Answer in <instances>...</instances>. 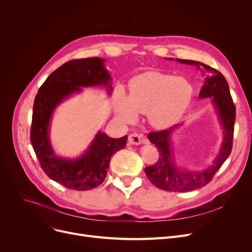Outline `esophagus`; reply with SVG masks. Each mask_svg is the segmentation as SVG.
Here are the masks:
<instances>
[{
  "mask_svg": "<svg viewBox=\"0 0 252 252\" xmlns=\"http://www.w3.org/2000/svg\"><path fill=\"white\" fill-rule=\"evenodd\" d=\"M128 142L133 145H140L142 143L148 144V141L146 139H144L143 136H141L137 133H133V134L128 135Z\"/></svg>",
  "mask_w": 252,
  "mask_h": 252,
  "instance_id": "34e87169",
  "label": "esophagus"
}]
</instances>
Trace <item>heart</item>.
I'll return each mask as SVG.
<instances>
[{
	"instance_id": "1",
	"label": "heart",
	"mask_w": 252,
	"mask_h": 252,
	"mask_svg": "<svg viewBox=\"0 0 252 252\" xmlns=\"http://www.w3.org/2000/svg\"><path fill=\"white\" fill-rule=\"evenodd\" d=\"M191 98L192 87L186 79L160 72H147L133 79L129 97H121L116 113L125 122L135 121L137 112L147 113L152 126L165 128L182 117Z\"/></svg>"
}]
</instances>
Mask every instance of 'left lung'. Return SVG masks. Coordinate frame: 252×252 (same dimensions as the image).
<instances>
[{"label": "left lung", "mask_w": 252, "mask_h": 252, "mask_svg": "<svg viewBox=\"0 0 252 252\" xmlns=\"http://www.w3.org/2000/svg\"><path fill=\"white\" fill-rule=\"evenodd\" d=\"M169 59L173 60V58ZM177 61L184 64L196 65L197 68L203 71L205 82L200 90L199 98H211L222 126L223 140L220 153L213 164L203 171L190 173V171L179 169L174 160L173 149H171V134L179 127V125L163 130L151 131L148 134V139L156 146L159 152V158L156 163L145 168V174L154 186L161 190L188 192L207 185L231 154L236 107L230 94L228 82L220 71L201 62L184 59H177Z\"/></svg>", "instance_id": "left-lung-1"}]
</instances>
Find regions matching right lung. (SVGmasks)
Here are the masks:
<instances>
[{
	"instance_id": "right-lung-1",
	"label": "right lung",
	"mask_w": 252,
	"mask_h": 252,
	"mask_svg": "<svg viewBox=\"0 0 252 252\" xmlns=\"http://www.w3.org/2000/svg\"><path fill=\"white\" fill-rule=\"evenodd\" d=\"M103 62L101 58L93 57L64 63L48 76L33 103L31 141L38 162L50 179L71 190L87 191L101 185L112 154L124 149L127 140V136L113 139L99 131L85 154L76 159L58 157L51 146L50 119L63 100L81 92L82 87L105 86L111 93L110 73Z\"/></svg>"
}]
</instances>
